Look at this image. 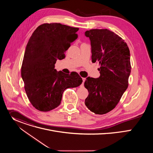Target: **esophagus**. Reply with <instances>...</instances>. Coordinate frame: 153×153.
Returning a JSON list of instances; mask_svg holds the SVG:
<instances>
[{
    "label": "esophagus",
    "instance_id": "esophagus-1",
    "mask_svg": "<svg viewBox=\"0 0 153 153\" xmlns=\"http://www.w3.org/2000/svg\"><path fill=\"white\" fill-rule=\"evenodd\" d=\"M85 81V78H82V85L84 83Z\"/></svg>",
    "mask_w": 153,
    "mask_h": 153
}]
</instances>
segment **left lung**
Instances as JSON below:
<instances>
[{"label": "left lung", "mask_w": 153, "mask_h": 153, "mask_svg": "<svg viewBox=\"0 0 153 153\" xmlns=\"http://www.w3.org/2000/svg\"><path fill=\"white\" fill-rule=\"evenodd\" d=\"M85 35L90 38L92 62H98L100 77H87L88 91L85 104L96 114H104L116 106L128 86L131 73L129 50L120 37L107 29H93Z\"/></svg>", "instance_id": "left-lung-1"}]
</instances>
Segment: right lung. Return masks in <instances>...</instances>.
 Instances as JSON below:
<instances>
[{"instance_id":"1","label":"right lung","mask_w":153,"mask_h":153,"mask_svg":"<svg viewBox=\"0 0 153 153\" xmlns=\"http://www.w3.org/2000/svg\"><path fill=\"white\" fill-rule=\"evenodd\" d=\"M78 28L58 23L43 24L32 34L27 45L21 68L27 97L37 110L47 112L57 107L68 88L81 85L76 72H57L55 63L65 57V52L77 38Z\"/></svg>"}]
</instances>
